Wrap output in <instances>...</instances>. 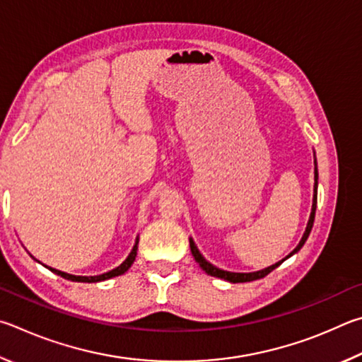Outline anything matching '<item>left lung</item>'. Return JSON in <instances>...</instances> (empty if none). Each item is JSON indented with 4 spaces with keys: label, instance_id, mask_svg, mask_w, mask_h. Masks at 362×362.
Here are the masks:
<instances>
[{
    "label": "left lung",
    "instance_id": "1",
    "mask_svg": "<svg viewBox=\"0 0 362 362\" xmlns=\"http://www.w3.org/2000/svg\"><path fill=\"white\" fill-rule=\"evenodd\" d=\"M316 200H318V168H316V160H315V192H313V205H312V214H310V219H308V224H307V229H305V233H303V237H302V240H300V243L296 246V250L291 252L289 256H293L294 252H297L299 251L302 246H303V243L307 242V238H308V235H310V232H312V227H313V223H315V211H316ZM189 242H191V251H192V256H194V259L195 261L199 262V265L202 269H204L208 275H211V276H216V278H223V280H227V281H230V283H246V281H255V280H259V278H264L265 275H269L272 270H275L278 265L280 264H283V261H280V262H276L275 265H270V267H267V269H264V270H259V272H252V274H233V272H226V270H221V269H218V267H214V265H211L210 262H206L205 259H204V256L200 255L199 252V250H197V246H195V243L192 242V238L189 240ZM288 256V257H289ZM286 257V259H288Z\"/></svg>",
    "mask_w": 362,
    "mask_h": 362
}]
</instances>
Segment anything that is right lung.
<instances>
[{
	"label": "right lung",
	"instance_id": "1",
	"mask_svg": "<svg viewBox=\"0 0 362 362\" xmlns=\"http://www.w3.org/2000/svg\"><path fill=\"white\" fill-rule=\"evenodd\" d=\"M136 250H138V238H136V243H135V246H133V250H132V252L129 255V257H127L125 261H124L122 264H120L117 269H114V270H111V272H107V274L98 275V276H76V275H69V274H65V272H60V270L50 269V267H49V270H52L54 274L60 275V276H63V278H66V280H71V281H81V283H97V281H103V280H107V278L119 276V275L125 274V272L132 267L133 261H135Z\"/></svg>",
	"mask_w": 362,
	"mask_h": 362
}]
</instances>
